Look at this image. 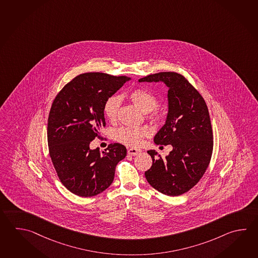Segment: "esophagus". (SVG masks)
I'll list each match as a JSON object with an SVG mask.
<instances>
[{"instance_id": "obj_1", "label": "esophagus", "mask_w": 258, "mask_h": 258, "mask_svg": "<svg viewBox=\"0 0 258 258\" xmlns=\"http://www.w3.org/2000/svg\"><path fill=\"white\" fill-rule=\"evenodd\" d=\"M142 153V150H141V149H137V148H128V149H127V153H128L130 155H132V156L138 155L139 153Z\"/></svg>"}]
</instances>
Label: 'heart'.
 <instances>
[{"label": "heart", "mask_w": 258, "mask_h": 258, "mask_svg": "<svg viewBox=\"0 0 258 258\" xmlns=\"http://www.w3.org/2000/svg\"><path fill=\"white\" fill-rule=\"evenodd\" d=\"M128 98L132 103L137 106L140 110L148 113L154 110L159 105V100L152 92L143 88H137L132 90L128 93ZM121 98L119 95H111L104 104V114L105 117L109 120H115L117 116V112L120 107ZM157 114L153 113L150 118L155 120L157 118ZM148 130L144 126L131 127L125 126L117 130L114 134V139L116 142L123 143L127 146L137 147L142 144L143 138L148 135Z\"/></svg>", "instance_id": "heart-1"}]
</instances>
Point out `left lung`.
I'll list each match as a JSON object with an SVG mask.
<instances>
[{
    "label": "left lung",
    "instance_id": "1",
    "mask_svg": "<svg viewBox=\"0 0 258 258\" xmlns=\"http://www.w3.org/2000/svg\"><path fill=\"white\" fill-rule=\"evenodd\" d=\"M139 82H163L168 87L166 121L154 136V142L173 147L165 158L154 150L148 151L153 165L145 172V177L163 194H184L199 183L211 162L213 135L208 106L181 74L164 72L148 75Z\"/></svg>",
    "mask_w": 258,
    "mask_h": 258
}]
</instances>
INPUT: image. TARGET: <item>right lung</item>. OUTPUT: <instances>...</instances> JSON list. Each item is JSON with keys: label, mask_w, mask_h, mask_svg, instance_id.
Here are the masks:
<instances>
[{"label": "right lung", "mask_w": 258, "mask_h": 258, "mask_svg": "<svg viewBox=\"0 0 258 258\" xmlns=\"http://www.w3.org/2000/svg\"><path fill=\"white\" fill-rule=\"evenodd\" d=\"M102 73L80 74L53 101L47 119L49 155L58 178L72 193L83 198L100 194L113 182L117 163L126 149L111 143L105 151L90 149L105 126V100L130 81Z\"/></svg>", "instance_id": "add662e5"}]
</instances>
